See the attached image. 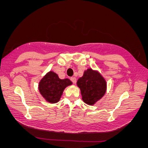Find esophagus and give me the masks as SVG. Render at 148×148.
<instances>
[{
  "mask_svg": "<svg viewBox=\"0 0 148 148\" xmlns=\"http://www.w3.org/2000/svg\"><path fill=\"white\" fill-rule=\"evenodd\" d=\"M71 80L72 81V82L74 84H76V82H77V79H76V77H71Z\"/></svg>",
  "mask_w": 148,
  "mask_h": 148,
  "instance_id": "34e87169",
  "label": "esophagus"
}]
</instances>
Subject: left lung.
I'll return each instance as SVG.
<instances>
[{"label":"left lung","instance_id":"8db88e82","mask_svg":"<svg viewBox=\"0 0 148 148\" xmlns=\"http://www.w3.org/2000/svg\"><path fill=\"white\" fill-rule=\"evenodd\" d=\"M77 86L80 89L82 100L90 106H94L104 96L107 90L106 79L98 70L88 68L84 75L79 79Z\"/></svg>","mask_w":148,"mask_h":148}]
</instances>
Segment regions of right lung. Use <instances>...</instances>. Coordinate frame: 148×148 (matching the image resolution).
I'll list each match as a JSON object with an SVG mask.
<instances>
[{"instance_id": "add662e5", "label": "right lung", "mask_w": 148, "mask_h": 148, "mask_svg": "<svg viewBox=\"0 0 148 148\" xmlns=\"http://www.w3.org/2000/svg\"><path fill=\"white\" fill-rule=\"evenodd\" d=\"M72 84L69 79H61L57 74L50 71L40 79L38 90L46 102L55 104L60 101L64 89Z\"/></svg>"}]
</instances>
